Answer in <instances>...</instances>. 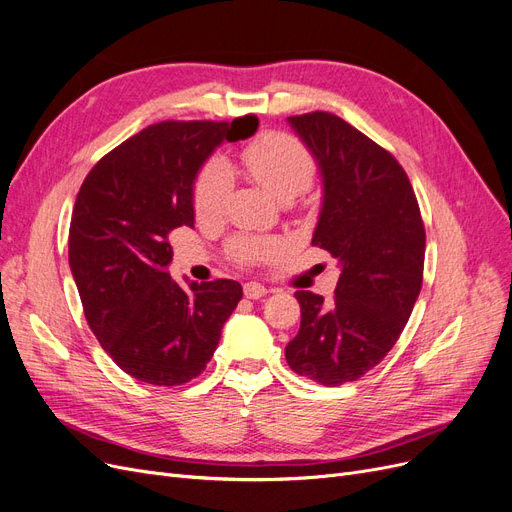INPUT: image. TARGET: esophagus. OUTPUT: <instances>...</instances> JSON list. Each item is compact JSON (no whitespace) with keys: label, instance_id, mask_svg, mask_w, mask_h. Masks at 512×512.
Masks as SVG:
<instances>
[{"label":"esophagus","instance_id":"esophagus-1","mask_svg":"<svg viewBox=\"0 0 512 512\" xmlns=\"http://www.w3.org/2000/svg\"><path fill=\"white\" fill-rule=\"evenodd\" d=\"M266 293H268V289L263 287V285H259V282H244V297L261 299Z\"/></svg>","mask_w":512,"mask_h":512}]
</instances>
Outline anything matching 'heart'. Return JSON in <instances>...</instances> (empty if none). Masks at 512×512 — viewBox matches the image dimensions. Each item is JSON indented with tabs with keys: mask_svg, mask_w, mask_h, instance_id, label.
I'll return each instance as SVG.
<instances>
[{
	"mask_svg": "<svg viewBox=\"0 0 512 512\" xmlns=\"http://www.w3.org/2000/svg\"><path fill=\"white\" fill-rule=\"evenodd\" d=\"M242 168L278 200L289 202L304 194L316 177L312 151L289 132H263L240 151ZM230 170L221 160L206 162L194 179L192 202L200 219H215L223 213L230 194ZM285 240L278 236L236 234L225 244V255L238 266H259L280 259Z\"/></svg>",
	"mask_w": 512,
	"mask_h": 512,
	"instance_id": "obj_1",
	"label": "heart"
}]
</instances>
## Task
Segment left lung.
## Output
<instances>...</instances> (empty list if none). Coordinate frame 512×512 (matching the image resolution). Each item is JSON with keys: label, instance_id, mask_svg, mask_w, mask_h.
Here are the masks:
<instances>
[{"label": "left lung", "instance_id": "1", "mask_svg": "<svg viewBox=\"0 0 512 512\" xmlns=\"http://www.w3.org/2000/svg\"><path fill=\"white\" fill-rule=\"evenodd\" d=\"M318 160L323 211L312 238L342 266L335 297L297 291L289 367L323 386L356 382L401 337L422 289L426 232L409 177L388 149L329 111L289 118Z\"/></svg>", "mask_w": 512, "mask_h": 512}]
</instances>
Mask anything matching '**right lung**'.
Listing matches in <instances>:
<instances>
[{
    "instance_id": "1",
    "label": "right lung",
    "mask_w": 512,
    "mask_h": 512,
    "mask_svg": "<svg viewBox=\"0 0 512 512\" xmlns=\"http://www.w3.org/2000/svg\"><path fill=\"white\" fill-rule=\"evenodd\" d=\"M259 120H166L111 149L86 175L69 225V266L94 337L124 373L154 386L198 377L238 301L236 280L170 278L168 234L194 225L198 168Z\"/></svg>"
}]
</instances>
